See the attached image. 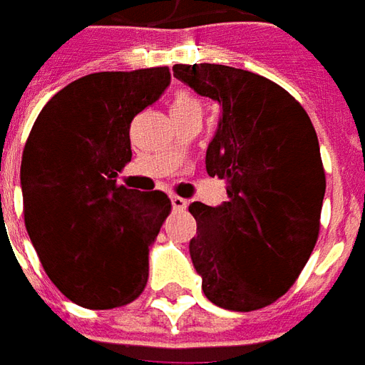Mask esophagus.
I'll list each match as a JSON object with an SVG mask.
<instances>
[{"mask_svg": "<svg viewBox=\"0 0 365 365\" xmlns=\"http://www.w3.org/2000/svg\"><path fill=\"white\" fill-rule=\"evenodd\" d=\"M172 205H174L175 211H183L187 207V199L180 197V195H172Z\"/></svg>", "mask_w": 365, "mask_h": 365, "instance_id": "34e87169", "label": "esophagus"}]
</instances>
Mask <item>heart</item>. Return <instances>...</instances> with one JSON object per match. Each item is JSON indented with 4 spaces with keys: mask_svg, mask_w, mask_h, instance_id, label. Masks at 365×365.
Here are the masks:
<instances>
[{
    "mask_svg": "<svg viewBox=\"0 0 365 365\" xmlns=\"http://www.w3.org/2000/svg\"><path fill=\"white\" fill-rule=\"evenodd\" d=\"M199 103L187 93H178L172 101V115H178V113L185 111H197Z\"/></svg>",
    "mask_w": 365,
    "mask_h": 365,
    "instance_id": "1",
    "label": "heart"
}]
</instances>
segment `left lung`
<instances>
[{"label": "left lung", "mask_w": 365, "mask_h": 365, "mask_svg": "<svg viewBox=\"0 0 365 365\" xmlns=\"http://www.w3.org/2000/svg\"><path fill=\"white\" fill-rule=\"evenodd\" d=\"M174 76L222 107L205 166L227 182L229 199L190 205L203 293L240 313L272 305L305 268L321 230L327 178L313 123L264 76L222 64H175Z\"/></svg>", "instance_id": "1"}]
</instances>
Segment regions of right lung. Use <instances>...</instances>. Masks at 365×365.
I'll list each match as a JSON object with an SVG mask.
<instances>
[{"label": "right lung", "mask_w": 365, "mask_h": 365, "mask_svg": "<svg viewBox=\"0 0 365 365\" xmlns=\"http://www.w3.org/2000/svg\"><path fill=\"white\" fill-rule=\"evenodd\" d=\"M170 86V68L97 72L44 105L23 160V215L51 282L86 309L133 303L172 211L164 191L117 185L133 158L128 128Z\"/></svg>", "instance_id": "obj_1"}]
</instances>
